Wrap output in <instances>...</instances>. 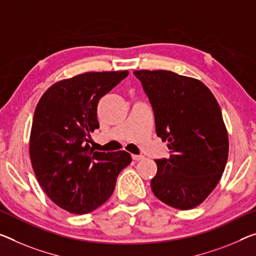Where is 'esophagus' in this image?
<instances>
[{
    "instance_id": "esophagus-1",
    "label": "esophagus",
    "mask_w": 256,
    "mask_h": 256,
    "mask_svg": "<svg viewBox=\"0 0 256 256\" xmlns=\"http://www.w3.org/2000/svg\"><path fill=\"white\" fill-rule=\"evenodd\" d=\"M132 160L138 161V160H142V159H143L144 156H142V154H132Z\"/></svg>"
}]
</instances>
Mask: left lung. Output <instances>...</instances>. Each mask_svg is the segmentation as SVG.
<instances>
[{"mask_svg":"<svg viewBox=\"0 0 256 256\" xmlns=\"http://www.w3.org/2000/svg\"><path fill=\"white\" fill-rule=\"evenodd\" d=\"M154 112L156 132L168 142V158L156 160L153 194L166 205L191 210L218 186L229 138L220 105L202 81L172 70H134Z\"/></svg>","mask_w":256,"mask_h":256,"instance_id":"obj_1","label":"left lung"}]
</instances>
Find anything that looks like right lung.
Returning <instances> with one entry per match:
<instances>
[{
	"label": "right lung",
	"mask_w": 256,
	"mask_h": 256,
	"mask_svg": "<svg viewBox=\"0 0 256 256\" xmlns=\"http://www.w3.org/2000/svg\"><path fill=\"white\" fill-rule=\"evenodd\" d=\"M127 76L128 70L87 72L57 81L35 108L33 170L51 202L68 213L87 214L103 205L132 162L128 152H98L88 144L90 132L100 128L98 102Z\"/></svg>",
	"instance_id": "right-lung-1"
}]
</instances>
